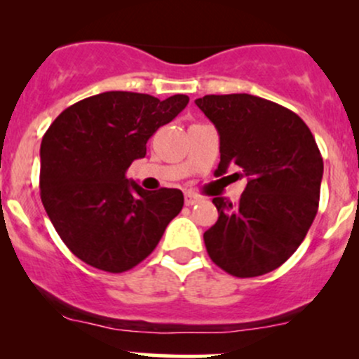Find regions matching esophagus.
Returning <instances> with one entry per match:
<instances>
[{
    "mask_svg": "<svg viewBox=\"0 0 359 359\" xmlns=\"http://www.w3.org/2000/svg\"><path fill=\"white\" fill-rule=\"evenodd\" d=\"M201 201L199 196H196V194L192 192H185V205H194L197 204Z\"/></svg>",
    "mask_w": 359,
    "mask_h": 359,
    "instance_id": "esophagus-1",
    "label": "esophagus"
}]
</instances>
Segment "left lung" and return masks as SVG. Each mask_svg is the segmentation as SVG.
<instances>
[{"label": "left lung", "instance_id": "1", "mask_svg": "<svg viewBox=\"0 0 359 359\" xmlns=\"http://www.w3.org/2000/svg\"><path fill=\"white\" fill-rule=\"evenodd\" d=\"M196 104L219 133L216 175L238 167L245 192L214 197L219 217L204 233L219 269L248 278L278 269L304 241L319 208L324 163L311 130L294 111L251 94H209Z\"/></svg>", "mask_w": 359, "mask_h": 359}]
</instances>
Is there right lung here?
<instances>
[{"label": "right lung", "mask_w": 359, "mask_h": 359, "mask_svg": "<svg viewBox=\"0 0 359 359\" xmlns=\"http://www.w3.org/2000/svg\"><path fill=\"white\" fill-rule=\"evenodd\" d=\"M185 94L109 90L64 109L40 147V197L53 228L88 265L121 273L143 262L182 211L179 189L145 191L125 174L187 106Z\"/></svg>", "instance_id": "obj_1"}]
</instances>
